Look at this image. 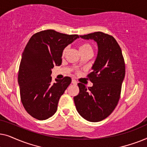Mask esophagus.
Here are the masks:
<instances>
[{
    "label": "esophagus",
    "instance_id": "1",
    "mask_svg": "<svg viewBox=\"0 0 147 147\" xmlns=\"http://www.w3.org/2000/svg\"><path fill=\"white\" fill-rule=\"evenodd\" d=\"M71 83L73 84H75V85H76V84H78V82H77V81H76V80H74V79H73L71 80Z\"/></svg>",
    "mask_w": 147,
    "mask_h": 147
}]
</instances>
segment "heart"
Masks as SVG:
<instances>
[{
  "label": "heart",
  "instance_id": "heart-1",
  "mask_svg": "<svg viewBox=\"0 0 147 147\" xmlns=\"http://www.w3.org/2000/svg\"><path fill=\"white\" fill-rule=\"evenodd\" d=\"M79 49H80V52H81V53H84V52H86V51H92V46L90 45V44L88 43H80V45H79ZM67 48L65 47L63 49V51H62L61 55L63 56V57L65 55L66 52H67Z\"/></svg>",
  "mask_w": 147,
  "mask_h": 147
}]
</instances>
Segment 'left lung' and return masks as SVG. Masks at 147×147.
I'll return each mask as SVG.
<instances>
[{"label": "left lung", "instance_id": "obj_1", "mask_svg": "<svg viewBox=\"0 0 147 147\" xmlns=\"http://www.w3.org/2000/svg\"><path fill=\"white\" fill-rule=\"evenodd\" d=\"M80 37L96 41L98 53L93 71L87 76L93 86L87 90L78 83L80 92L74 96V102L82 117L90 122H99L110 115L117 106L125 76V63L121 48L112 35L98 31Z\"/></svg>", "mask_w": 147, "mask_h": 147}]
</instances>
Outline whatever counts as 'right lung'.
I'll return each instance as SVG.
<instances>
[{
	"label": "right lung",
	"mask_w": 147,
	"mask_h": 147,
	"mask_svg": "<svg viewBox=\"0 0 147 147\" xmlns=\"http://www.w3.org/2000/svg\"><path fill=\"white\" fill-rule=\"evenodd\" d=\"M79 37L48 29L34 34L25 47L18 74L21 100L27 113L39 120L55 113L59 98L71 78L51 83V69L61 64V53L67 45Z\"/></svg>",
	"instance_id": "add662e5"
}]
</instances>
